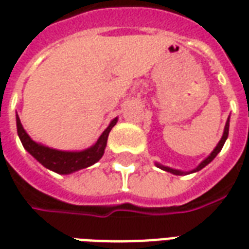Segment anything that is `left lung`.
<instances>
[{
	"mask_svg": "<svg viewBox=\"0 0 249 249\" xmlns=\"http://www.w3.org/2000/svg\"><path fill=\"white\" fill-rule=\"evenodd\" d=\"M228 132H230V117H228V120H227V123H225V126H224V132H223V136H221V139H220L219 144L214 146V149L212 152H211V155H209L207 159H204L203 161L198 164L197 167L195 168V169H192V171H189V172H184V171H178V169H173V168H169V167H165V165H161V164H159V162H156V167H159L160 169H162V171H167V172L169 173H173V175H178V176H181V175H189V173H193V172H198V171H201L204 167H207L209 162L213 160L214 157L217 156V153H219L220 151H221V148L224 146V142L225 140L228 139Z\"/></svg>",
	"mask_w": 249,
	"mask_h": 249,
	"instance_id": "8db88e82",
	"label": "left lung"
}]
</instances>
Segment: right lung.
<instances>
[{
    "instance_id": "obj_1",
    "label": "right lung",
    "mask_w": 249,
    "mask_h": 249,
    "mask_svg": "<svg viewBox=\"0 0 249 249\" xmlns=\"http://www.w3.org/2000/svg\"><path fill=\"white\" fill-rule=\"evenodd\" d=\"M16 123H17V133L22 145L37 161L58 175H71L80 169L90 167L103 157L105 148H107L109 132L117 123V117L110 121L108 128L104 130L101 136L98 137V140L92 146L82 151H58V149L42 145L40 142L32 140V137L26 133V130L21 124L18 114H16Z\"/></svg>"
}]
</instances>
